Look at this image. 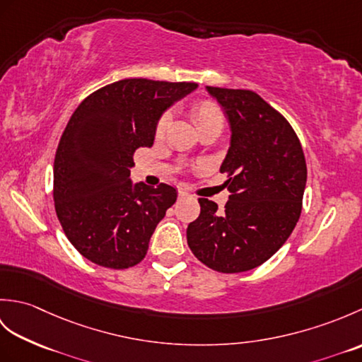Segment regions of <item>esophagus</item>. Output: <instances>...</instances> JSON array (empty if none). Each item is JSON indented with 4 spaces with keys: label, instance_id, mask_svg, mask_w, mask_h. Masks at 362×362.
<instances>
[{
    "label": "esophagus",
    "instance_id": "obj_1",
    "mask_svg": "<svg viewBox=\"0 0 362 362\" xmlns=\"http://www.w3.org/2000/svg\"><path fill=\"white\" fill-rule=\"evenodd\" d=\"M177 196H179V199H183V197L188 196V193H187V191H183V189H179V193H177Z\"/></svg>",
    "mask_w": 362,
    "mask_h": 362
}]
</instances>
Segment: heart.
I'll use <instances>...</instances> for the list:
<instances>
[{"label": "heart", "instance_id": "1", "mask_svg": "<svg viewBox=\"0 0 362 362\" xmlns=\"http://www.w3.org/2000/svg\"><path fill=\"white\" fill-rule=\"evenodd\" d=\"M189 113L199 130H204L211 126L222 127V124H224V115H222V110L218 105V103H214L213 99H199V101H194L191 104ZM169 122H171V113L169 112L161 113L156 124L157 138H161L166 134Z\"/></svg>", "mask_w": 362, "mask_h": 362}]
</instances>
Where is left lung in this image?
Segmentation results:
<instances>
[{
	"mask_svg": "<svg viewBox=\"0 0 362 362\" xmlns=\"http://www.w3.org/2000/svg\"><path fill=\"white\" fill-rule=\"evenodd\" d=\"M232 126L221 173L230 199L224 210L201 197L187 240L194 257L222 274L263 264L286 243L302 213L306 161L296 130L252 90L206 87Z\"/></svg>",
	"mask_w": 362,
	"mask_h": 362,
	"instance_id": "8db88e82",
	"label": "left lung"
}]
</instances>
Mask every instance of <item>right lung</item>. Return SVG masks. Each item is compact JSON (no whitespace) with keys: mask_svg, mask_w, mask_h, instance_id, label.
I'll return each mask as SVG.
<instances>
[{"mask_svg":"<svg viewBox=\"0 0 362 362\" xmlns=\"http://www.w3.org/2000/svg\"><path fill=\"white\" fill-rule=\"evenodd\" d=\"M196 82L122 79L88 95L64 130L54 158L57 219L91 263L127 269L146 257L149 240L177 193L130 182L134 153L151 148L160 115Z\"/></svg>","mask_w":362,"mask_h":362,"instance_id":"right-lung-1","label":"right lung"}]
</instances>
